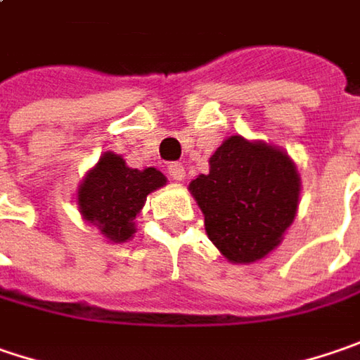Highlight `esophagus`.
<instances>
[{"mask_svg":"<svg viewBox=\"0 0 360 360\" xmlns=\"http://www.w3.org/2000/svg\"><path fill=\"white\" fill-rule=\"evenodd\" d=\"M168 174H170L172 180H176V182H184V178H186V170H184V166L180 162L170 164L168 166Z\"/></svg>","mask_w":360,"mask_h":360,"instance_id":"obj_1","label":"esophagus"}]
</instances>
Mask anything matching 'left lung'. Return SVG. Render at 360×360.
Segmentation results:
<instances>
[{
    "label": "left lung",
    "instance_id": "left-lung-1",
    "mask_svg": "<svg viewBox=\"0 0 360 360\" xmlns=\"http://www.w3.org/2000/svg\"><path fill=\"white\" fill-rule=\"evenodd\" d=\"M210 170L190 182L214 247L233 263L263 259L294 223L300 174L283 150L231 135L208 160Z\"/></svg>",
    "mask_w": 360,
    "mask_h": 360
}]
</instances>
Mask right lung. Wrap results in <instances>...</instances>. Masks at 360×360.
I'll list each match as a JSON object with an SVG mask.
<instances>
[{
    "instance_id": "right-lung-1",
    "label": "right lung",
    "mask_w": 360,
    "mask_h": 360,
    "mask_svg": "<svg viewBox=\"0 0 360 360\" xmlns=\"http://www.w3.org/2000/svg\"><path fill=\"white\" fill-rule=\"evenodd\" d=\"M164 184L166 176L160 170L129 168L121 155L105 152L82 178L77 202L82 219L97 226L103 237L125 243L134 237V221L148 194Z\"/></svg>"
}]
</instances>
